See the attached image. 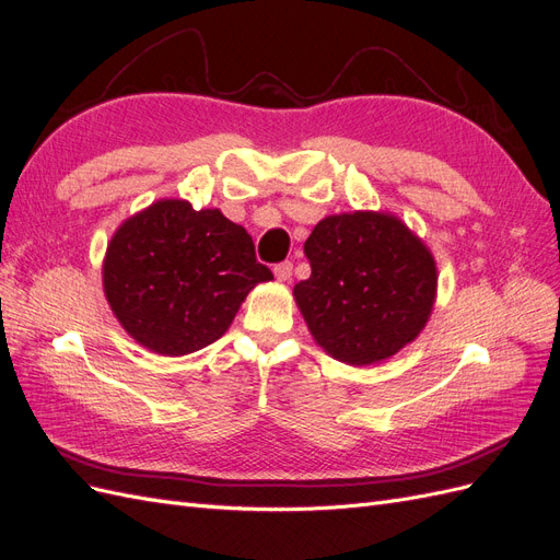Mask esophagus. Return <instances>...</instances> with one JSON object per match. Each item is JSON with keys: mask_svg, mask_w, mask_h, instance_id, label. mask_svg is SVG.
<instances>
[{"mask_svg": "<svg viewBox=\"0 0 560 560\" xmlns=\"http://www.w3.org/2000/svg\"><path fill=\"white\" fill-rule=\"evenodd\" d=\"M292 261H282V264H278L276 268H273V273H276V278H278V282H287L292 278Z\"/></svg>", "mask_w": 560, "mask_h": 560, "instance_id": "1", "label": "esophagus"}]
</instances>
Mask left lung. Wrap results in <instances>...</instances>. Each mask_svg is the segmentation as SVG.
<instances>
[{"mask_svg": "<svg viewBox=\"0 0 560 560\" xmlns=\"http://www.w3.org/2000/svg\"><path fill=\"white\" fill-rule=\"evenodd\" d=\"M303 252L311 278L294 284V301L313 341L334 360L378 364L425 329L436 301V261L397 214H329Z\"/></svg>", "mask_w": 560, "mask_h": 560, "instance_id": "8db88e82", "label": "left lung"}]
</instances>
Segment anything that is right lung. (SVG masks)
<instances>
[{
    "mask_svg": "<svg viewBox=\"0 0 560 560\" xmlns=\"http://www.w3.org/2000/svg\"><path fill=\"white\" fill-rule=\"evenodd\" d=\"M273 273L249 233L217 208L161 198L107 243L103 290L118 325L142 348L182 358L222 338L243 301Z\"/></svg>",
    "mask_w": 560,
    "mask_h": 560,
    "instance_id": "add662e5",
    "label": "right lung"
}]
</instances>
